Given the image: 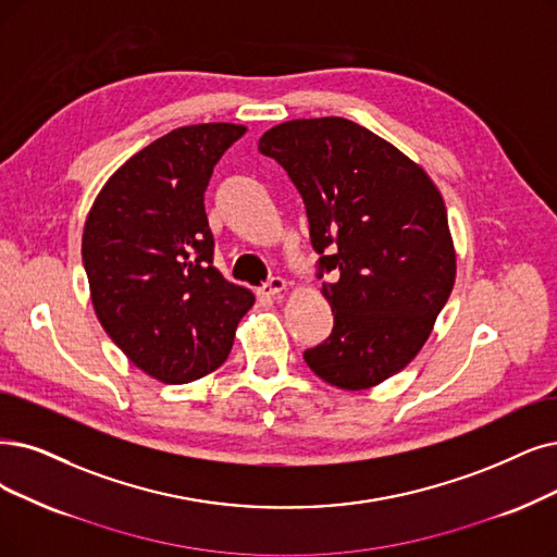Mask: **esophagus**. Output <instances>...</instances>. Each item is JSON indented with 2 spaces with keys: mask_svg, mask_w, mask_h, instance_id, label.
<instances>
[{
  "mask_svg": "<svg viewBox=\"0 0 557 557\" xmlns=\"http://www.w3.org/2000/svg\"><path fill=\"white\" fill-rule=\"evenodd\" d=\"M285 287H287L285 278H281V276H272L270 281H267V283L260 287L258 295H260V297H267V299H270V297H276V295H281V293L285 290Z\"/></svg>",
  "mask_w": 557,
  "mask_h": 557,
  "instance_id": "obj_1",
  "label": "esophagus"
}]
</instances>
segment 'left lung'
Wrapping results in <instances>:
<instances>
[{"label": "left lung", "mask_w": 557, "mask_h": 557, "mask_svg": "<svg viewBox=\"0 0 557 557\" xmlns=\"http://www.w3.org/2000/svg\"><path fill=\"white\" fill-rule=\"evenodd\" d=\"M258 150L299 189L333 310L331 336L304 351L343 391L382 384L430 338L457 274L448 212L432 177L368 127L341 116L267 129Z\"/></svg>", "instance_id": "1"}]
</instances>
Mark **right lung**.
Listing matches in <instances>:
<instances>
[{"label": "right lung", "mask_w": 557, "mask_h": 557, "mask_svg": "<svg viewBox=\"0 0 557 557\" xmlns=\"http://www.w3.org/2000/svg\"><path fill=\"white\" fill-rule=\"evenodd\" d=\"M244 125L171 129L109 177L86 216L82 260L96 315L127 359L187 384L228 359L251 290L212 264L203 194Z\"/></svg>", "instance_id": "right-lung-1"}]
</instances>
